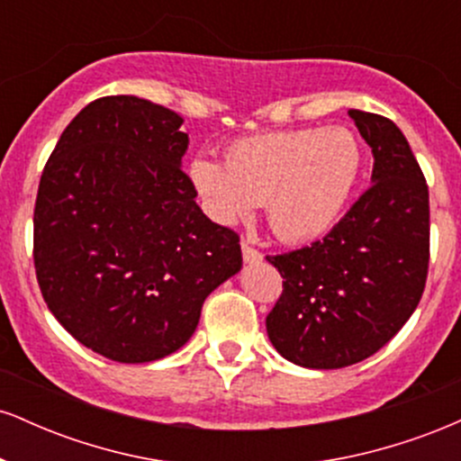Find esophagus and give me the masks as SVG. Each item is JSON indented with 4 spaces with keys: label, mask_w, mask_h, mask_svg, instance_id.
Returning <instances> with one entry per match:
<instances>
[{
    "label": "esophagus",
    "mask_w": 461,
    "mask_h": 461,
    "mask_svg": "<svg viewBox=\"0 0 461 461\" xmlns=\"http://www.w3.org/2000/svg\"><path fill=\"white\" fill-rule=\"evenodd\" d=\"M240 247H242V260H245L247 264H256L262 260V253L258 251L256 247H251L249 242H242Z\"/></svg>",
    "instance_id": "obj_1"
}]
</instances>
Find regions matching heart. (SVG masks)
I'll return each mask as SVG.
<instances>
[{
	"label": "heart",
	"instance_id": "b5f03b06",
	"mask_svg": "<svg viewBox=\"0 0 461 461\" xmlns=\"http://www.w3.org/2000/svg\"><path fill=\"white\" fill-rule=\"evenodd\" d=\"M362 168V147L347 128H310L231 142L225 162L194 156L188 179L214 223L231 227L264 203L279 240L312 242L340 221Z\"/></svg>",
	"mask_w": 461,
	"mask_h": 461
}]
</instances>
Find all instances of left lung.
Listing matches in <instances>:
<instances>
[{"instance_id":"1","label":"left lung","mask_w":461,"mask_h":461,"mask_svg":"<svg viewBox=\"0 0 461 461\" xmlns=\"http://www.w3.org/2000/svg\"><path fill=\"white\" fill-rule=\"evenodd\" d=\"M348 116L373 151V186L322 240L267 258L284 277L268 338L305 368L377 353L416 310L429 268V190L410 142L385 116Z\"/></svg>"}]
</instances>
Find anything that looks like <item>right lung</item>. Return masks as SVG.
<instances>
[{
  "mask_svg": "<svg viewBox=\"0 0 461 461\" xmlns=\"http://www.w3.org/2000/svg\"><path fill=\"white\" fill-rule=\"evenodd\" d=\"M184 119L134 95L95 99L41 176L34 267L47 308L99 356L142 364L190 340L205 297L236 275V231L182 171Z\"/></svg>",
  "mask_w": 461,
  "mask_h": 461,
  "instance_id": "1",
  "label": "right lung"
}]
</instances>
